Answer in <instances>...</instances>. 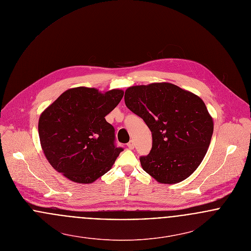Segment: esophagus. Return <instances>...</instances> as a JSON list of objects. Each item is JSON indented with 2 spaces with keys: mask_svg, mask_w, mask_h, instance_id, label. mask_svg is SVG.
Masks as SVG:
<instances>
[{
  "mask_svg": "<svg viewBox=\"0 0 251 251\" xmlns=\"http://www.w3.org/2000/svg\"><path fill=\"white\" fill-rule=\"evenodd\" d=\"M134 146H135V144H134L133 140H131V141H129V142L127 143V147H128V149H130V150H133V149H134Z\"/></svg>",
  "mask_w": 251,
  "mask_h": 251,
  "instance_id": "esophagus-1",
  "label": "esophagus"
}]
</instances>
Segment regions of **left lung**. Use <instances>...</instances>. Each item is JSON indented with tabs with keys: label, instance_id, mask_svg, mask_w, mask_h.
<instances>
[{
	"label": "left lung",
	"instance_id": "1",
	"mask_svg": "<svg viewBox=\"0 0 251 251\" xmlns=\"http://www.w3.org/2000/svg\"><path fill=\"white\" fill-rule=\"evenodd\" d=\"M125 102L151 132V150L140 157L144 171L160 183L188 178L206 155L214 132V120L204 101L162 82L127 88Z\"/></svg>",
	"mask_w": 251,
	"mask_h": 251
}]
</instances>
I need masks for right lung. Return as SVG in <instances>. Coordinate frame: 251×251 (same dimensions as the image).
Here are the masks:
<instances>
[{"label": "right lung", "instance_id": "right-lung-1", "mask_svg": "<svg viewBox=\"0 0 251 251\" xmlns=\"http://www.w3.org/2000/svg\"><path fill=\"white\" fill-rule=\"evenodd\" d=\"M124 91L76 87L64 92L38 120L41 149L51 166L67 179L92 183L107 173L123 151L105 116Z\"/></svg>", "mask_w": 251, "mask_h": 251}]
</instances>
